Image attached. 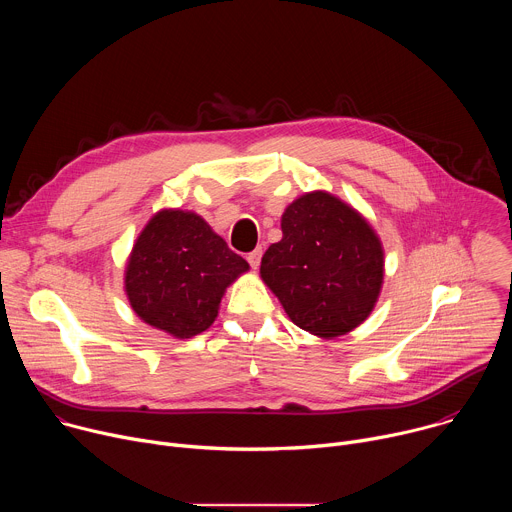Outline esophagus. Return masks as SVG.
<instances>
[{
	"mask_svg": "<svg viewBox=\"0 0 512 512\" xmlns=\"http://www.w3.org/2000/svg\"><path fill=\"white\" fill-rule=\"evenodd\" d=\"M261 255H263V251H261V249H255V251H251V253L247 255V261H249V265H251L253 269H257V267H259V263H261Z\"/></svg>",
	"mask_w": 512,
	"mask_h": 512,
	"instance_id": "obj_1",
	"label": "esophagus"
}]
</instances>
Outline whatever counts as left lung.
Returning a JSON list of instances; mask_svg holds the SVG:
<instances>
[{
	"label": "left lung",
	"instance_id": "1",
	"mask_svg": "<svg viewBox=\"0 0 512 512\" xmlns=\"http://www.w3.org/2000/svg\"><path fill=\"white\" fill-rule=\"evenodd\" d=\"M281 231L261 277L289 320L322 338L367 320L383 283V249L369 223L332 194L312 192L285 208Z\"/></svg>",
	"mask_w": 512,
	"mask_h": 512
}]
</instances>
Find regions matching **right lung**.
I'll return each instance as SVG.
<instances>
[{
    "instance_id": "1",
    "label": "right lung",
    "mask_w": 512,
    "mask_h": 512,
    "mask_svg": "<svg viewBox=\"0 0 512 512\" xmlns=\"http://www.w3.org/2000/svg\"><path fill=\"white\" fill-rule=\"evenodd\" d=\"M249 263L194 212L162 210L133 245L125 291L133 312L176 338L204 332Z\"/></svg>"
}]
</instances>
